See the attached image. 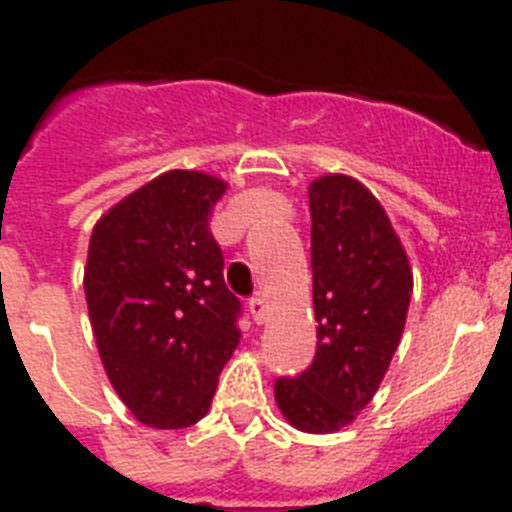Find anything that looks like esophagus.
I'll list each match as a JSON object with an SVG mask.
<instances>
[{
  "mask_svg": "<svg viewBox=\"0 0 512 512\" xmlns=\"http://www.w3.org/2000/svg\"><path fill=\"white\" fill-rule=\"evenodd\" d=\"M248 310H251V318L259 325H264L266 318H269V307H266V302L261 300V297H253V300L248 302Z\"/></svg>",
  "mask_w": 512,
  "mask_h": 512,
  "instance_id": "esophagus-1",
  "label": "esophagus"
}]
</instances>
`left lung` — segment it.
Instances as JSON below:
<instances>
[{"label": "left lung", "mask_w": 512, "mask_h": 512, "mask_svg": "<svg viewBox=\"0 0 512 512\" xmlns=\"http://www.w3.org/2000/svg\"><path fill=\"white\" fill-rule=\"evenodd\" d=\"M307 194L318 351L300 377L274 382V400L297 431L336 433L372 402L390 369L413 269L384 207L354 176H318Z\"/></svg>", "instance_id": "left-lung-1"}]
</instances>
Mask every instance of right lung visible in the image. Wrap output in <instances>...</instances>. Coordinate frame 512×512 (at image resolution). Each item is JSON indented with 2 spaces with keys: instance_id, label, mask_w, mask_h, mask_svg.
Here are the masks:
<instances>
[{
  "instance_id": "add662e5",
  "label": "right lung",
  "mask_w": 512,
  "mask_h": 512,
  "mask_svg": "<svg viewBox=\"0 0 512 512\" xmlns=\"http://www.w3.org/2000/svg\"><path fill=\"white\" fill-rule=\"evenodd\" d=\"M228 182L171 169L97 220L84 295L99 359L143 425L176 431L202 420L241 330L210 233Z\"/></svg>"
}]
</instances>
